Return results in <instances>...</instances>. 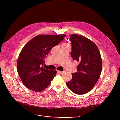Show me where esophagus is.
<instances>
[{"instance_id": "obj_1", "label": "esophagus", "mask_w": 120, "mask_h": 120, "mask_svg": "<svg viewBox=\"0 0 120 120\" xmlns=\"http://www.w3.org/2000/svg\"><path fill=\"white\" fill-rule=\"evenodd\" d=\"M58 73L59 74H63L64 73V71H58Z\"/></svg>"}]
</instances>
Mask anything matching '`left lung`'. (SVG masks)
<instances>
[{
  "label": "left lung",
  "instance_id": "obj_1",
  "mask_svg": "<svg viewBox=\"0 0 120 120\" xmlns=\"http://www.w3.org/2000/svg\"><path fill=\"white\" fill-rule=\"evenodd\" d=\"M71 55L73 60L79 61L78 71L71 73L72 79L66 84L73 93L82 95L88 93L95 86L102 69V60L97 45L81 35L72 34Z\"/></svg>",
  "mask_w": 120,
  "mask_h": 120
}]
</instances>
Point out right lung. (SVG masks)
I'll return each instance as SVG.
<instances>
[{
  "label": "right lung",
  "mask_w": 120,
  "mask_h": 120,
  "mask_svg": "<svg viewBox=\"0 0 120 120\" xmlns=\"http://www.w3.org/2000/svg\"><path fill=\"white\" fill-rule=\"evenodd\" d=\"M65 36L38 35L23 47L17 59V70L22 82L27 88L40 92L50 85L57 71L47 70L41 66L52 49L59 44Z\"/></svg>",
  "instance_id": "add662e5"
}]
</instances>
